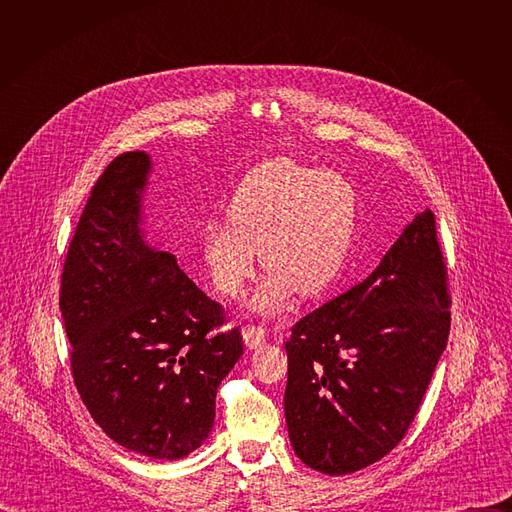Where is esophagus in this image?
I'll use <instances>...</instances> for the list:
<instances>
[{
  "label": "esophagus",
  "instance_id": "esophagus-1",
  "mask_svg": "<svg viewBox=\"0 0 512 512\" xmlns=\"http://www.w3.org/2000/svg\"><path fill=\"white\" fill-rule=\"evenodd\" d=\"M265 338H267V334H265V330L261 326H247L243 330V340H245L247 348H251V350L263 346Z\"/></svg>",
  "mask_w": 512,
  "mask_h": 512
}]
</instances>
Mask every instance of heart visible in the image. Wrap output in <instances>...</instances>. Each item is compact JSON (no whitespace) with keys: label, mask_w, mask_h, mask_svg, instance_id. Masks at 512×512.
I'll return each instance as SVG.
<instances>
[{"label":"heart","mask_w":512,"mask_h":512,"mask_svg":"<svg viewBox=\"0 0 512 512\" xmlns=\"http://www.w3.org/2000/svg\"><path fill=\"white\" fill-rule=\"evenodd\" d=\"M229 225H212L202 237V259L212 285L237 298L261 263L269 267L249 308L279 314L296 291L318 298L338 279L356 225V194L334 172L289 160L263 164L235 190Z\"/></svg>","instance_id":"obj_1"}]
</instances>
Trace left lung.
<instances>
[{
	"mask_svg": "<svg viewBox=\"0 0 512 512\" xmlns=\"http://www.w3.org/2000/svg\"><path fill=\"white\" fill-rule=\"evenodd\" d=\"M448 308L435 218L425 210L367 279L291 328L283 409L306 466L352 474L403 440L446 350Z\"/></svg>",
	"mask_w": 512,
	"mask_h": 512,
	"instance_id": "1",
	"label": "left lung"
}]
</instances>
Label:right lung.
Returning a JSON list of instances; mask_svg holds the SVG:
<instances>
[{"label": "right lung", "instance_id": "1", "mask_svg": "<svg viewBox=\"0 0 512 512\" xmlns=\"http://www.w3.org/2000/svg\"><path fill=\"white\" fill-rule=\"evenodd\" d=\"M145 152L115 158L83 210L60 281L72 377L99 427L152 460H180L214 425L216 389L243 354L223 308L152 245Z\"/></svg>", "mask_w": 512, "mask_h": 512}]
</instances>
